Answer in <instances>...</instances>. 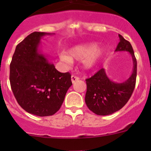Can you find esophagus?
<instances>
[{
  "instance_id": "obj_1",
  "label": "esophagus",
  "mask_w": 151,
  "mask_h": 151,
  "mask_svg": "<svg viewBox=\"0 0 151 151\" xmlns=\"http://www.w3.org/2000/svg\"><path fill=\"white\" fill-rule=\"evenodd\" d=\"M77 80H79L78 77H76V76L74 75L71 76V82H72V83H74L75 82H77Z\"/></svg>"
}]
</instances>
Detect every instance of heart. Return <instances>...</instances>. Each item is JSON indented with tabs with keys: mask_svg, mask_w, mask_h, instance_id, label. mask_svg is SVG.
<instances>
[{
	"mask_svg": "<svg viewBox=\"0 0 151 151\" xmlns=\"http://www.w3.org/2000/svg\"><path fill=\"white\" fill-rule=\"evenodd\" d=\"M104 54V48L96 47L95 43H83L71 47L66 54H61L60 59L67 64H70L72 60H83V65L86 69H91L98 63Z\"/></svg>",
	"mask_w": 151,
	"mask_h": 151,
	"instance_id": "b5f03b06",
	"label": "heart"
}]
</instances>
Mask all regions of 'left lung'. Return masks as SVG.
<instances>
[{"mask_svg":"<svg viewBox=\"0 0 151 151\" xmlns=\"http://www.w3.org/2000/svg\"><path fill=\"white\" fill-rule=\"evenodd\" d=\"M118 36L120 42L115 52L130 53L133 60V71L127 80L121 83L109 80L104 68L87 79L85 103L90 110L99 115H111L121 109L129 100L136 84L137 60L133 48L130 42L121 35Z\"/></svg>","mask_w":151,"mask_h":151,"instance_id":"obj_1","label":"left lung"}]
</instances>
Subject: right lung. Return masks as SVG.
Wrapping results in <instances>:
<instances>
[{
	"label": "right lung",
	"mask_w": 151,
	"mask_h": 151,
	"mask_svg": "<svg viewBox=\"0 0 151 151\" xmlns=\"http://www.w3.org/2000/svg\"><path fill=\"white\" fill-rule=\"evenodd\" d=\"M52 33L33 32L15 49L10 64V84L15 99L26 112L40 117L60 109L71 86V74L59 72L39 50L41 39Z\"/></svg>",
	"instance_id": "obj_1"
}]
</instances>
